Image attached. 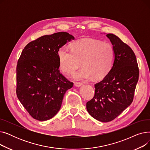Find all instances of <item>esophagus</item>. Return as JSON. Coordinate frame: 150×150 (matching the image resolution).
I'll return each instance as SVG.
<instances>
[{"mask_svg": "<svg viewBox=\"0 0 150 150\" xmlns=\"http://www.w3.org/2000/svg\"><path fill=\"white\" fill-rule=\"evenodd\" d=\"M83 84L82 83H80V82H76V83H75V84H74L75 86H76V87H80V86H82Z\"/></svg>", "mask_w": 150, "mask_h": 150, "instance_id": "obj_1", "label": "esophagus"}]
</instances>
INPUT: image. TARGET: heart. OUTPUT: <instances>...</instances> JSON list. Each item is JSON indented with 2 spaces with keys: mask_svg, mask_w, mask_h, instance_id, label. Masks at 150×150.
I'll use <instances>...</instances> for the list:
<instances>
[{
  "mask_svg": "<svg viewBox=\"0 0 150 150\" xmlns=\"http://www.w3.org/2000/svg\"><path fill=\"white\" fill-rule=\"evenodd\" d=\"M59 67L63 73L72 75L81 64L84 66L75 74L78 80L104 78L111 69L115 50L109 42L93 39H83L70 45V50L62 47L57 52Z\"/></svg>",
  "mask_w": 150,
  "mask_h": 150,
  "instance_id": "b5f03b06",
  "label": "heart"
}]
</instances>
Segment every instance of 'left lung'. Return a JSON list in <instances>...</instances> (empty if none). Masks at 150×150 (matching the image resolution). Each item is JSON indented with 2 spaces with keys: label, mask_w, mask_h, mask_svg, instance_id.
I'll use <instances>...</instances> for the list:
<instances>
[{
  "label": "left lung",
  "mask_w": 150,
  "mask_h": 150,
  "mask_svg": "<svg viewBox=\"0 0 150 150\" xmlns=\"http://www.w3.org/2000/svg\"><path fill=\"white\" fill-rule=\"evenodd\" d=\"M106 36L115 50L114 64L103 79L95 84V95L86 103L89 114L102 122L112 121L131 104L139 73L131 47L114 34Z\"/></svg>",
  "instance_id": "1"
}]
</instances>
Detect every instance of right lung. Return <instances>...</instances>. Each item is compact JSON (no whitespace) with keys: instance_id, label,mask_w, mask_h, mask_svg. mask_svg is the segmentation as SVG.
<instances>
[{"instance_id":"right-lung-1","label":"right lung","mask_w":150,"mask_h":150,"mask_svg":"<svg viewBox=\"0 0 150 150\" xmlns=\"http://www.w3.org/2000/svg\"><path fill=\"white\" fill-rule=\"evenodd\" d=\"M75 38L67 32L45 35L23 49L16 67V94L33 119L49 120L61 108L66 92L72 88L59 72L58 50Z\"/></svg>"}]
</instances>
